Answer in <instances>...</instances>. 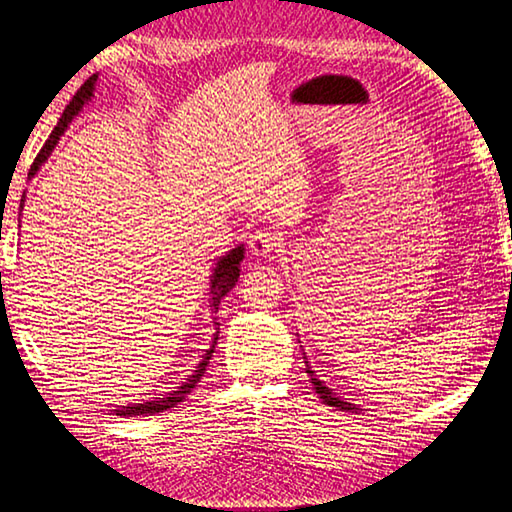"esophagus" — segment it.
I'll return each instance as SVG.
<instances>
[{"label": "esophagus", "instance_id": "esophagus-1", "mask_svg": "<svg viewBox=\"0 0 512 512\" xmlns=\"http://www.w3.org/2000/svg\"><path fill=\"white\" fill-rule=\"evenodd\" d=\"M279 247H281V238L270 231H256L254 236L249 238V251H251V256H256V258H267L272 251H276Z\"/></svg>", "mask_w": 512, "mask_h": 512}]
</instances>
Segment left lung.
I'll return each instance as SVG.
<instances>
[{"instance_id":"left-lung-1","label":"left lung","mask_w":512,"mask_h":512,"mask_svg":"<svg viewBox=\"0 0 512 512\" xmlns=\"http://www.w3.org/2000/svg\"><path fill=\"white\" fill-rule=\"evenodd\" d=\"M304 358H306V354H304ZM304 363H306V372H308V376H311V381H313V385H315V392H317V395H320V399L324 401V404L335 406V408H338V410H351V413H354V410H363V408L356 406V404H349V401L340 399V397L335 395V392L329 388V385H326L324 381L317 379L315 370H313L311 365H308V358L304 360Z\"/></svg>"}]
</instances>
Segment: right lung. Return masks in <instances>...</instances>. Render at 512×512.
I'll return each mask as SVG.
<instances>
[{
  "label": "right lung",
  "mask_w": 512,
  "mask_h": 512,
  "mask_svg": "<svg viewBox=\"0 0 512 512\" xmlns=\"http://www.w3.org/2000/svg\"><path fill=\"white\" fill-rule=\"evenodd\" d=\"M97 79H99V74H92L90 79H86V83H83V86L77 90V95L72 97V102L65 106L61 120H58V124L54 127V131H52V136H49V140L45 142L43 149H40V154L36 156V161H33V165H31L29 179L36 177L40 167H43V165L47 163L49 156H52L54 147L58 145V140H61V136L67 131V127H70V122L83 111V106H86V104L90 102V99L95 97ZM24 197H27V195H22L20 213H22V208H24ZM242 258H245V245L233 247V249L226 251L224 256L217 258V263H215V267H213V274H211V292H208V295H211V299H208V301H211V311H213V313H217V306H220V301L224 299L226 292H229V290L238 283ZM215 324H217V322H215ZM217 335H220V329H217V326H215L211 347L206 349V354L201 356V360L197 363L195 370H192V374H190L188 379L183 381L181 385H177V388L167 392V395H161V397L133 401V404H127V406H115L113 413H115V415H124V417H133V415H154V413H163V410L177 406L179 401L186 399V395H190V390L195 388L201 376H204L208 360H211L213 349H215V345H217Z\"/></svg>",
  "instance_id": "right-lung-1"
}]
</instances>
